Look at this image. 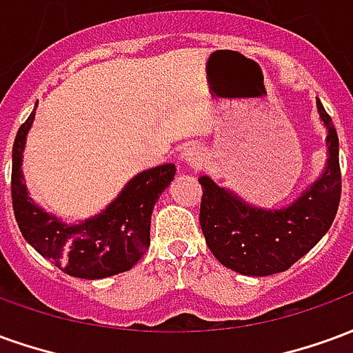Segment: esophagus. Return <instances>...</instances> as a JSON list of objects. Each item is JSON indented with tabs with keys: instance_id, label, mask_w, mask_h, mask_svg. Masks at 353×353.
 I'll list each match as a JSON object with an SVG mask.
<instances>
[{
	"instance_id": "obj_1",
	"label": "esophagus",
	"mask_w": 353,
	"mask_h": 353,
	"mask_svg": "<svg viewBox=\"0 0 353 353\" xmlns=\"http://www.w3.org/2000/svg\"><path fill=\"white\" fill-rule=\"evenodd\" d=\"M183 161L187 162L189 166H192V168H200V166L204 164V151H202V147H187L183 153Z\"/></svg>"
}]
</instances>
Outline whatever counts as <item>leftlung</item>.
<instances>
[{
	"label": "left lung",
	"instance_id": "8db88e82",
	"mask_svg": "<svg viewBox=\"0 0 353 353\" xmlns=\"http://www.w3.org/2000/svg\"><path fill=\"white\" fill-rule=\"evenodd\" d=\"M318 111L327 126V168L291 206L259 210L248 206L208 176L199 179L202 185L200 227L210 252L230 270L245 276L283 272L331 229L342 191L339 136L319 100Z\"/></svg>",
	"mask_w": 353,
	"mask_h": 353
}]
</instances>
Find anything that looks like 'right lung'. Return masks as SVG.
Masks as SVG:
<instances>
[{
  "label": "right lung",
  "mask_w": 353,
  "mask_h": 353,
  "mask_svg": "<svg viewBox=\"0 0 353 353\" xmlns=\"http://www.w3.org/2000/svg\"><path fill=\"white\" fill-rule=\"evenodd\" d=\"M32 123L34 113L22 123L12 143L11 196L22 236L45 259L75 278L98 280L130 270L151 244L154 202L176 176V166L162 164L141 172L105 212L79 225H68L35 206L22 181L20 162Z\"/></svg>",
  "instance_id": "add662e5"
}]
</instances>
